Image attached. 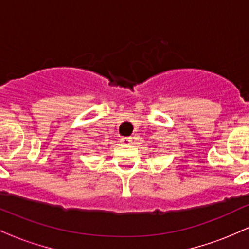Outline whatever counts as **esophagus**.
Masks as SVG:
<instances>
[{
    "instance_id": "34e87169",
    "label": "esophagus",
    "mask_w": 249,
    "mask_h": 249,
    "mask_svg": "<svg viewBox=\"0 0 249 249\" xmlns=\"http://www.w3.org/2000/svg\"><path fill=\"white\" fill-rule=\"evenodd\" d=\"M121 142L124 145H130L131 142H132V138H131V137H123V138L121 139Z\"/></svg>"
}]
</instances>
